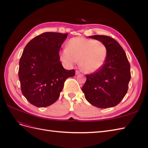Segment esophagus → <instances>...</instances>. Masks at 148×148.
Here are the masks:
<instances>
[{"label":"esophagus","mask_w":148,"mask_h":148,"mask_svg":"<svg viewBox=\"0 0 148 148\" xmlns=\"http://www.w3.org/2000/svg\"><path fill=\"white\" fill-rule=\"evenodd\" d=\"M79 73V71L78 70H76L75 71V74L76 75H78Z\"/></svg>","instance_id":"1"}]
</instances>
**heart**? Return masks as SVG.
<instances>
[{
  "label": "heart",
  "instance_id": "b5f03b06",
  "mask_svg": "<svg viewBox=\"0 0 148 148\" xmlns=\"http://www.w3.org/2000/svg\"><path fill=\"white\" fill-rule=\"evenodd\" d=\"M107 55V47L102 42L77 37L67 42L66 49L60 53V59L69 66H72L78 60L79 66L85 73H92L104 65Z\"/></svg>",
  "mask_w": 148,
  "mask_h": 148
}]
</instances>
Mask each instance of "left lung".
I'll return each mask as SVG.
<instances>
[{
    "label": "left lung",
    "mask_w": 148,
    "mask_h": 148,
    "mask_svg": "<svg viewBox=\"0 0 148 148\" xmlns=\"http://www.w3.org/2000/svg\"><path fill=\"white\" fill-rule=\"evenodd\" d=\"M89 37L104 43L107 55L99 70L86 75L82 91L86 99L94 106L102 109L114 107L127 92L130 65L124 50L115 39L102 35Z\"/></svg>",
    "instance_id": "obj_1"
}]
</instances>
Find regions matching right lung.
Instances as JSON below:
<instances>
[{
	"mask_svg": "<svg viewBox=\"0 0 148 148\" xmlns=\"http://www.w3.org/2000/svg\"><path fill=\"white\" fill-rule=\"evenodd\" d=\"M68 34L46 32L26 44L19 62L18 77L22 94L31 104L45 107L60 96L64 82L75 75L65 69L59 51Z\"/></svg>",
	"mask_w": 148,
	"mask_h": 148,
	"instance_id": "right-lung-1",
	"label": "right lung"
}]
</instances>
